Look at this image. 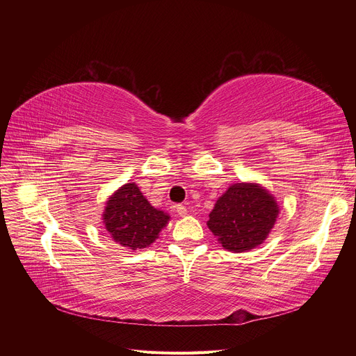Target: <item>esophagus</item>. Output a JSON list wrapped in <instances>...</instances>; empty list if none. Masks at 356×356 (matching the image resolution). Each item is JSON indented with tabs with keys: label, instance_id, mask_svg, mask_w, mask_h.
<instances>
[{
	"label": "esophagus",
	"instance_id": "1",
	"mask_svg": "<svg viewBox=\"0 0 356 356\" xmlns=\"http://www.w3.org/2000/svg\"><path fill=\"white\" fill-rule=\"evenodd\" d=\"M176 211H177L179 216H181V218L188 215V208L183 207V204H176Z\"/></svg>",
	"mask_w": 356,
	"mask_h": 356
}]
</instances>
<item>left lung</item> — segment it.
<instances>
[{
    "label": "left lung",
    "mask_w": 356,
    "mask_h": 356,
    "mask_svg": "<svg viewBox=\"0 0 356 356\" xmlns=\"http://www.w3.org/2000/svg\"><path fill=\"white\" fill-rule=\"evenodd\" d=\"M278 213V203L264 186L252 181L234 183L218 197L209 213L208 228L225 250L245 252L268 238Z\"/></svg>",
    "instance_id": "obj_1"
}]
</instances>
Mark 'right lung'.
<instances>
[{"label": "right lung", "instance_id": "1", "mask_svg": "<svg viewBox=\"0 0 356 356\" xmlns=\"http://www.w3.org/2000/svg\"><path fill=\"white\" fill-rule=\"evenodd\" d=\"M168 220L170 215L152 207L134 181L122 184L112 193L102 213L112 241L133 251L152 245Z\"/></svg>", "mask_w": 356, "mask_h": 356}]
</instances>
